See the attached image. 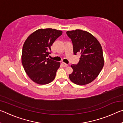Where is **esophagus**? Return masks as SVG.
I'll return each instance as SVG.
<instances>
[{
  "instance_id": "34e87169",
  "label": "esophagus",
  "mask_w": 123,
  "mask_h": 123,
  "mask_svg": "<svg viewBox=\"0 0 123 123\" xmlns=\"http://www.w3.org/2000/svg\"><path fill=\"white\" fill-rule=\"evenodd\" d=\"M61 64L63 67H67L68 66V64H66V63H64V62H62Z\"/></svg>"
}]
</instances>
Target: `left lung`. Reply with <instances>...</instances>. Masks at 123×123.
I'll return each mask as SVG.
<instances>
[{
	"instance_id": "8db88e82",
	"label": "left lung",
	"mask_w": 123,
	"mask_h": 123,
	"mask_svg": "<svg viewBox=\"0 0 123 123\" xmlns=\"http://www.w3.org/2000/svg\"><path fill=\"white\" fill-rule=\"evenodd\" d=\"M71 39L75 55L80 53L77 64L71 65L70 81L78 85H85L92 82L98 76L104 64L103 49L100 43L90 33L80 29L67 31Z\"/></svg>"
}]
</instances>
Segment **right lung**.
I'll use <instances>...</instances> for the list:
<instances>
[{
  "mask_svg": "<svg viewBox=\"0 0 123 123\" xmlns=\"http://www.w3.org/2000/svg\"><path fill=\"white\" fill-rule=\"evenodd\" d=\"M62 34V31L56 29H39L25 41L22 63L26 73L36 84H48L55 79L60 63L47 57L52 44Z\"/></svg>",
  "mask_w": 123,
  "mask_h": 123,
  "instance_id": "right-lung-1",
  "label": "right lung"
}]
</instances>
